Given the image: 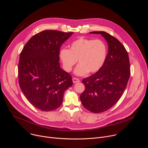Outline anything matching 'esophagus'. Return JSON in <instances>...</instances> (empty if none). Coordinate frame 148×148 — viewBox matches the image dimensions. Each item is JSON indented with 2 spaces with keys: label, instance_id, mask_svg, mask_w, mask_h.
<instances>
[{
  "label": "esophagus",
  "instance_id": "esophagus-1",
  "mask_svg": "<svg viewBox=\"0 0 148 148\" xmlns=\"http://www.w3.org/2000/svg\"><path fill=\"white\" fill-rule=\"evenodd\" d=\"M79 81H80V80H79L78 78H75V77H74V78H73V82L74 83L79 82Z\"/></svg>",
  "mask_w": 148,
  "mask_h": 148
}]
</instances>
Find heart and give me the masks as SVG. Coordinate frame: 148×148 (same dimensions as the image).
Wrapping results in <instances>:
<instances>
[{
	"instance_id": "1",
	"label": "heart",
	"mask_w": 148,
	"mask_h": 148,
	"mask_svg": "<svg viewBox=\"0 0 148 148\" xmlns=\"http://www.w3.org/2000/svg\"><path fill=\"white\" fill-rule=\"evenodd\" d=\"M107 56V47L103 41L84 37H80L73 41L70 50L64 48L59 53L62 67L67 72L72 70L78 60L79 64L74 71L77 75L98 71L103 65Z\"/></svg>"
}]
</instances>
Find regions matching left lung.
<instances>
[{"mask_svg":"<svg viewBox=\"0 0 148 148\" xmlns=\"http://www.w3.org/2000/svg\"><path fill=\"white\" fill-rule=\"evenodd\" d=\"M101 34L107 40L108 53L101 69L82 81L85 90L80 95L83 106L94 113H101L112 107L121 98L130 77L127 51L115 37L105 32Z\"/></svg>","mask_w":148,"mask_h":148,"instance_id":"obj_1","label":"left lung"}]
</instances>
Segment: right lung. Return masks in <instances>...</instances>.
<instances>
[{
    "instance_id": "add662e5",
    "label": "right lung",
    "mask_w": 148,
    "mask_h": 148,
    "mask_svg": "<svg viewBox=\"0 0 148 148\" xmlns=\"http://www.w3.org/2000/svg\"><path fill=\"white\" fill-rule=\"evenodd\" d=\"M73 32L44 30L34 35L21 51L20 87L29 102L43 111L58 108L64 92L73 86L71 75L60 67V49Z\"/></svg>"
}]
</instances>
